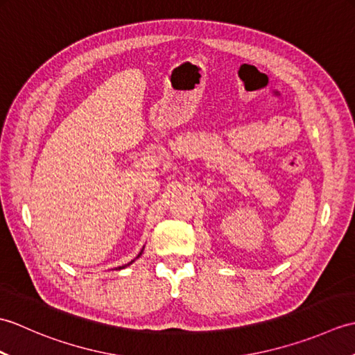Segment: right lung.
<instances>
[{"label": "right lung", "instance_id": "add662e5", "mask_svg": "<svg viewBox=\"0 0 355 355\" xmlns=\"http://www.w3.org/2000/svg\"><path fill=\"white\" fill-rule=\"evenodd\" d=\"M143 248H145V247H143ZM143 248H141V252H140V253L137 254V258H140V256H141V253H143ZM137 258H135V259H137ZM135 259H134V261H135ZM134 261H131L130 263H125V266H122V267H119V268H125V267H128V266H131V263H132Z\"/></svg>", "mask_w": 355, "mask_h": 355}]
</instances>
